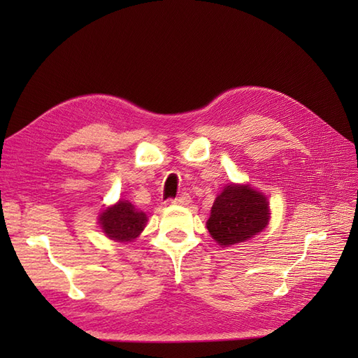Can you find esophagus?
Returning <instances> with one entry per match:
<instances>
[{"instance_id": "esophagus-1", "label": "esophagus", "mask_w": 358, "mask_h": 358, "mask_svg": "<svg viewBox=\"0 0 358 358\" xmlns=\"http://www.w3.org/2000/svg\"><path fill=\"white\" fill-rule=\"evenodd\" d=\"M173 204H180V206H186V204L191 203V195L189 194H181L177 199L172 200Z\"/></svg>"}]
</instances>
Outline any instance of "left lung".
Returning <instances> with one entry per match:
<instances>
[{
  "label": "left lung",
  "mask_w": 358,
  "mask_h": 358,
  "mask_svg": "<svg viewBox=\"0 0 358 358\" xmlns=\"http://www.w3.org/2000/svg\"><path fill=\"white\" fill-rule=\"evenodd\" d=\"M269 203L263 192L249 185H227L210 209L206 223L210 237L220 246L243 243L262 232L269 223Z\"/></svg>",
  "instance_id": "left-lung-1"
}]
</instances>
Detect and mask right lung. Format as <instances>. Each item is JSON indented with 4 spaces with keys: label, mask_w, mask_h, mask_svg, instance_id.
I'll return each mask as SVG.
<instances>
[{
    "label": "right lung",
    "mask_w": 358,
    "mask_h": 358,
    "mask_svg": "<svg viewBox=\"0 0 358 358\" xmlns=\"http://www.w3.org/2000/svg\"><path fill=\"white\" fill-rule=\"evenodd\" d=\"M98 223L110 240L129 243L141 234L148 223V217L144 212L135 209L132 203L120 200L117 204L101 212Z\"/></svg>",
    "instance_id": "right-lung-1"
}]
</instances>
